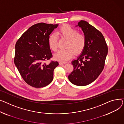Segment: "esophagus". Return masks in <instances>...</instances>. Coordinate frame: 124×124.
Wrapping results in <instances>:
<instances>
[{"label": "esophagus", "instance_id": "esophagus-1", "mask_svg": "<svg viewBox=\"0 0 124 124\" xmlns=\"http://www.w3.org/2000/svg\"><path fill=\"white\" fill-rule=\"evenodd\" d=\"M66 63L65 62H59V64H60V65H62V64H64V63Z\"/></svg>", "mask_w": 124, "mask_h": 124}]
</instances>
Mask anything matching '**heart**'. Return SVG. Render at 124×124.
<instances>
[{
  "instance_id": "b5f03b06",
  "label": "heart",
  "mask_w": 124,
  "mask_h": 124,
  "mask_svg": "<svg viewBox=\"0 0 124 124\" xmlns=\"http://www.w3.org/2000/svg\"><path fill=\"white\" fill-rule=\"evenodd\" d=\"M57 34L62 39L67 40L65 45V48L58 51L54 54V58L61 62L67 61L70 60L75 54L82 53L85 49L86 43L85 35L78 31L71 26L65 24L62 26ZM49 48L56 52L58 48V41L54 34L49 36L48 39Z\"/></svg>"
}]
</instances>
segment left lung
<instances>
[{"mask_svg": "<svg viewBox=\"0 0 124 124\" xmlns=\"http://www.w3.org/2000/svg\"><path fill=\"white\" fill-rule=\"evenodd\" d=\"M78 25L85 35L86 43L82 54L71 62L74 69L68 78L72 84L84 86L95 81L103 71L108 48L103 35L97 29L84 20Z\"/></svg>", "mask_w": 124, "mask_h": 124, "instance_id": "1", "label": "left lung"}]
</instances>
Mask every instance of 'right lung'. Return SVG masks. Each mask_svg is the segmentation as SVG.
I'll return each instance as SVG.
<instances>
[{
	"label": "right lung",
	"instance_id": "1",
	"mask_svg": "<svg viewBox=\"0 0 124 124\" xmlns=\"http://www.w3.org/2000/svg\"><path fill=\"white\" fill-rule=\"evenodd\" d=\"M58 24L39 23L24 32L16 44L14 62L21 76L30 85L45 87L52 82L57 61L46 62L53 57L48 46L50 34Z\"/></svg>",
	"mask_w": 124,
	"mask_h": 124
}]
</instances>
